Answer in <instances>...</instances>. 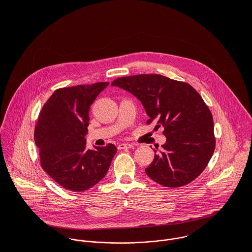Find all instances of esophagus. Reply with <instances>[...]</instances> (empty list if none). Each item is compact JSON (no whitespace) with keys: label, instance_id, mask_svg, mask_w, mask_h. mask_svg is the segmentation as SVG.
<instances>
[{"label":"esophagus","instance_id":"34e87169","mask_svg":"<svg viewBox=\"0 0 252 252\" xmlns=\"http://www.w3.org/2000/svg\"><path fill=\"white\" fill-rule=\"evenodd\" d=\"M133 146V144H120L117 145L118 149H127V148H131Z\"/></svg>","mask_w":252,"mask_h":252}]
</instances>
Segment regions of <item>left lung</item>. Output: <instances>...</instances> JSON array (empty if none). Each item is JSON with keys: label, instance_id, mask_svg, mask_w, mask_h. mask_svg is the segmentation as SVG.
I'll list each match as a JSON object with an SVG mask.
<instances>
[{"label": "left lung", "instance_id": "1", "mask_svg": "<svg viewBox=\"0 0 252 252\" xmlns=\"http://www.w3.org/2000/svg\"><path fill=\"white\" fill-rule=\"evenodd\" d=\"M111 85L134 94L149 116L146 124L164 128L166 144L145 174L166 187H180L197 179L216 149L214 118L201 95L188 83L148 73L115 78ZM158 150V148H157Z\"/></svg>", "mask_w": 252, "mask_h": 252}]
</instances>
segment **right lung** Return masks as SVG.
Instances as JSON below:
<instances>
[{"instance_id": "1", "label": "right lung", "mask_w": 252, "mask_h": 252, "mask_svg": "<svg viewBox=\"0 0 252 252\" xmlns=\"http://www.w3.org/2000/svg\"><path fill=\"white\" fill-rule=\"evenodd\" d=\"M108 84L56 89L39 111L34 138L40 166L67 190L85 191L103 180L117 151L112 144L96 150L86 147L90 106Z\"/></svg>"}]
</instances>
